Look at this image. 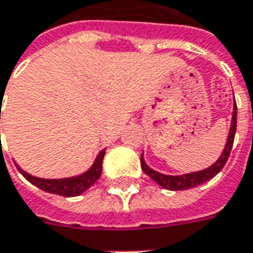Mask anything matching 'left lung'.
<instances>
[{"instance_id":"8db88e82","label":"left lung","mask_w":253,"mask_h":253,"mask_svg":"<svg viewBox=\"0 0 253 253\" xmlns=\"http://www.w3.org/2000/svg\"><path fill=\"white\" fill-rule=\"evenodd\" d=\"M235 130H237V103L234 105V112H232V120H231V128L228 133V138H227V144L225 148L220 155V158L217 160L215 164L211 167L206 168L199 172H192V173H186V175H179V176H170V175H164L157 170L151 169L150 167H147V164L144 161L143 155H141V168H143L144 173H147L150 178L153 179L154 182H157L160 186L168 190H186L190 187H195L197 185H202L207 182L209 179L214 178L220 170L224 168L225 162L228 160L234 144V137H235Z\"/></svg>"}]
</instances>
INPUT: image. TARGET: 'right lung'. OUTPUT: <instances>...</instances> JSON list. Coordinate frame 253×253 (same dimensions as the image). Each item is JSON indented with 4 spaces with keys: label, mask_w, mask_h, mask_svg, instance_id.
<instances>
[{
    "label": "right lung",
    "mask_w": 253,
    "mask_h": 253,
    "mask_svg": "<svg viewBox=\"0 0 253 253\" xmlns=\"http://www.w3.org/2000/svg\"><path fill=\"white\" fill-rule=\"evenodd\" d=\"M103 157H105V150H102L96 160L93 162V165L91 167V169H88L86 172H84L83 175H78L74 178H66V179H42L32 176L28 172H25L21 169L18 165V169L22 173L25 178L31 182L32 185L38 186L44 192L48 193H54V195H60L64 197H73L78 196L84 193L86 189L89 187L99 179L100 173H102V162H103Z\"/></svg>",
    "instance_id": "add662e5"
}]
</instances>
